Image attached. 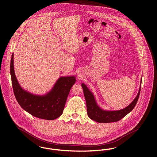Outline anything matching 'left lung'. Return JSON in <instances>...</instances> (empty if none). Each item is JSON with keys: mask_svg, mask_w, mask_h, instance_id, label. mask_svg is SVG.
Listing matches in <instances>:
<instances>
[{"mask_svg": "<svg viewBox=\"0 0 157 157\" xmlns=\"http://www.w3.org/2000/svg\"><path fill=\"white\" fill-rule=\"evenodd\" d=\"M141 83L138 92L134 100L127 107L116 111L104 110L101 108L100 106L98 105L94 94L88 89L86 85L83 83L82 86L86 100L88 117L90 119L98 123H112L119 121L129 112H131L134 108L139 98L141 90Z\"/></svg>", "mask_w": 157, "mask_h": 157, "instance_id": "left-lung-1", "label": "left lung"}]
</instances>
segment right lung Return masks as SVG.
Returning a JSON list of instances; mask_svg holds the SVG:
<instances>
[{"label":"right lung","instance_id":"1","mask_svg":"<svg viewBox=\"0 0 157 157\" xmlns=\"http://www.w3.org/2000/svg\"><path fill=\"white\" fill-rule=\"evenodd\" d=\"M10 74L15 97L23 109L34 117L54 120L63 112L69 92L75 83V77H60L52 88L45 95H36L28 92L21 86L14 72V54L10 63Z\"/></svg>","mask_w":157,"mask_h":157}]
</instances>
